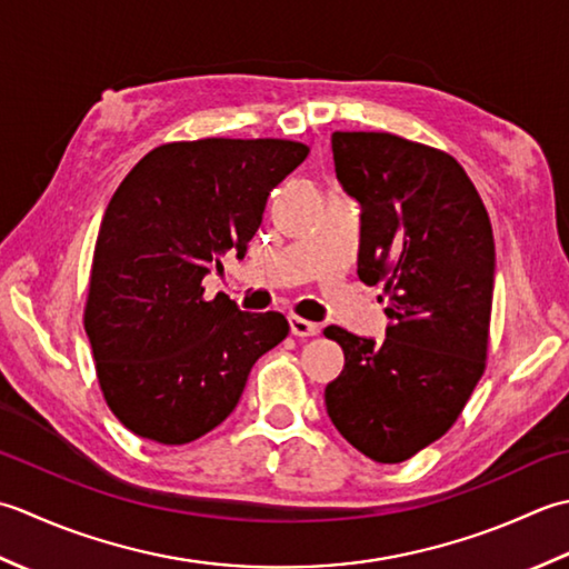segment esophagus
I'll use <instances>...</instances> for the list:
<instances>
[{"mask_svg":"<svg viewBox=\"0 0 569 569\" xmlns=\"http://www.w3.org/2000/svg\"><path fill=\"white\" fill-rule=\"evenodd\" d=\"M289 329H292L295 336H301V339H307V336H317L319 327L315 321L309 319H301V317H289Z\"/></svg>","mask_w":569,"mask_h":569,"instance_id":"1","label":"esophagus"}]
</instances>
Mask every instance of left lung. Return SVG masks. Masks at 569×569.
<instances>
[{
  "instance_id": "8db88e82",
  "label": "left lung",
  "mask_w": 569,
  "mask_h": 569,
  "mask_svg": "<svg viewBox=\"0 0 569 569\" xmlns=\"http://www.w3.org/2000/svg\"><path fill=\"white\" fill-rule=\"evenodd\" d=\"M336 177L361 203L358 277L382 284L390 319L376 343L341 327V376L323 400L336 430L400 463L457 422L489 356L496 248L489 213L459 161L390 132H333Z\"/></svg>"
}]
</instances>
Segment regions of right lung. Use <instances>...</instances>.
Returning a JSON list of instances; mask_svg holds the SVG:
<instances>
[{"instance_id": "right-lung-1", "label": "right lung", "mask_w": 569, "mask_h": 569, "mask_svg": "<svg viewBox=\"0 0 569 569\" xmlns=\"http://www.w3.org/2000/svg\"><path fill=\"white\" fill-rule=\"evenodd\" d=\"M292 139L169 142L127 173L102 216L83 311L112 415L142 439L189 445L236 410L250 368L287 339L280 311H240L201 280L242 258L270 191L307 159Z\"/></svg>"}]
</instances>
